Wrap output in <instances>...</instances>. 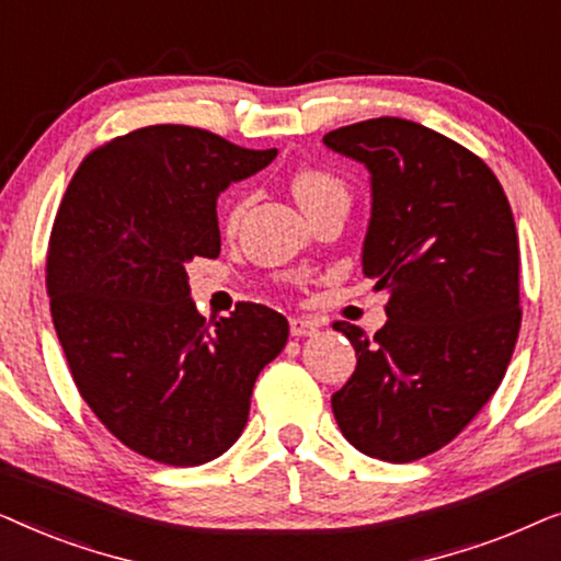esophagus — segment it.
<instances>
[{"label": "esophagus", "mask_w": 561, "mask_h": 561, "mask_svg": "<svg viewBox=\"0 0 561 561\" xmlns=\"http://www.w3.org/2000/svg\"><path fill=\"white\" fill-rule=\"evenodd\" d=\"M313 332H317V324H313V321L301 319V317L290 319V334L294 336H309Z\"/></svg>", "instance_id": "esophagus-1"}]
</instances>
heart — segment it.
I'll return each instance as SVG.
<instances>
[{
    "mask_svg": "<svg viewBox=\"0 0 561 561\" xmlns=\"http://www.w3.org/2000/svg\"><path fill=\"white\" fill-rule=\"evenodd\" d=\"M294 194L298 198V204L304 206L306 214L317 211L319 206H324L329 202H350L347 181H344L336 171H332V168H324V165L298 168L294 175ZM244 204H248V198L244 196L234 198V202L229 204L227 209L229 227H234L237 221H240Z\"/></svg>",
    "mask_w": 561,
    "mask_h": 561,
    "instance_id": "1",
    "label": "heart"
}]
</instances>
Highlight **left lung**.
I'll list each match as a JSON object with an SVG mask.
<instances>
[{"label": "left lung", "instance_id": "obj_1", "mask_svg": "<svg viewBox=\"0 0 561 561\" xmlns=\"http://www.w3.org/2000/svg\"><path fill=\"white\" fill-rule=\"evenodd\" d=\"M373 175L363 271L386 327L334 321L357 367L332 396L344 439L382 462L447 447L508 370L520 329L518 234L501 181L462 145L398 117L332 129Z\"/></svg>", "mask_w": 561, "mask_h": 561}]
</instances>
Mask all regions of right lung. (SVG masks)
Returning <instances> with one entry per match:
<instances>
[{"label": "right lung", "mask_w": 561, "mask_h": 561, "mask_svg": "<svg viewBox=\"0 0 561 561\" xmlns=\"http://www.w3.org/2000/svg\"><path fill=\"white\" fill-rule=\"evenodd\" d=\"M278 150H248L186 125L99 145L68 183L45 257L68 370L96 419L137 455L196 467L248 424L252 386L288 342L263 304L206 319L186 263L217 257V196Z\"/></svg>", "instance_id": "obj_1"}]
</instances>
